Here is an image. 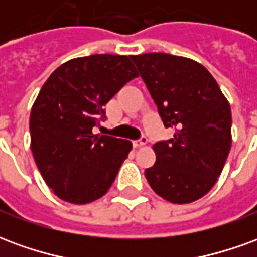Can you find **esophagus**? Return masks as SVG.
Segmentation results:
<instances>
[{"label": "esophagus", "mask_w": 257, "mask_h": 257, "mask_svg": "<svg viewBox=\"0 0 257 257\" xmlns=\"http://www.w3.org/2000/svg\"><path fill=\"white\" fill-rule=\"evenodd\" d=\"M146 143H147V138H146V136H142L139 140H134V147L135 149H138V147L145 146Z\"/></svg>", "instance_id": "obj_1"}]
</instances>
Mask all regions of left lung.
I'll use <instances>...</instances> for the list:
<instances>
[{
	"mask_svg": "<svg viewBox=\"0 0 257 257\" xmlns=\"http://www.w3.org/2000/svg\"><path fill=\"white\" fill-rule=\"evenodd\" d=\"M172 139L153 146L146 179L160 197L190 204L215 186L231 149V108L212 74L193 59L151 52L131 56Z\"/></svg>",
	"mask_w": 257,
	"mask_h": 257,
	"instance_id": "1",
	"label": "left lung"
}]
</instances>
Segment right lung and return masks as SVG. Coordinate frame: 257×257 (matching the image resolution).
Masks as SVG:
<instances>
[{"mask_svg": "<svg viewBox=\"0 0 257 257\" xmlns=\"http://www.w3.org/2000/svg\"><path fill=\"white\" fill-rule=\"evenodd\" d=\"M125 55L71 59L42 85L30 114L31 151L55 195L89 204L110 190L132 143L95 135L114 95L139 73Z\"/></svg>", "mask_w": 257, "mask_h": 257, "instance_id": "right-lung-1", "label": "right lung"}]
</instances>
